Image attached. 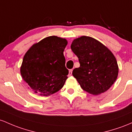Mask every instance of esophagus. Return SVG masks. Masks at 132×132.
Wrapping results in <instances>:
<instances>
[{
	"mask_svg": "<svg viewBox=\"0 0 132 132\" xmlns=\"http://www.w3.org/2000/svg\"><path fill=\"white\" fill-rule=\"evenodd\" d=\"M72 71H73V70H72V69H71V70H69V76H70V75H72Z\"/></svg>",
	"mask_w": 132,
	"mask_h": 132,
	"instance_id": "obj_1",
	"label": "esophagus"
}]
</instances>
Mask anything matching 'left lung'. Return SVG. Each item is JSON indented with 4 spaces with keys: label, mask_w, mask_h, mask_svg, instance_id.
I'll return each instance as SVG.
<instances>
[{
    "label": "left lung",
    "mask_w": 132,
    "mask_h": 132,
    "mask_svg": "<svg viewBox=\"0 0 132 132\" xmlns=\"http://www.w3.org/2000/svg\"><path fill=\"white\" fill-rule=\"evenodd\" d=\"M71 49L80 65L73 69L72 75L82 89L93 95L109 90L118 73L117 62L112 52L97 40L87 36L73 40Z\"/></svg>",
    "instance_id": "left-lung-1"
}]
</instances>
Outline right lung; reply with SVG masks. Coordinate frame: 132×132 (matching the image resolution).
<instances>
[{"instance_id": "right-lung-1", "label": "right lung", "mask_w": 132, "mask_h": 132, "mask_svg": "<svg viewBox=\"0 0 132 132\" xmlns=\"http://www.w3.org/2000/svg\"><path fill=\"white\" fill-rule=\"evenodd\" d=\"M67 45L65 38L50 36L34 44L25 54L20 73L34 92L49 96L64 85L69 74L63 55Z\"/></svg>"}]
</instances>
